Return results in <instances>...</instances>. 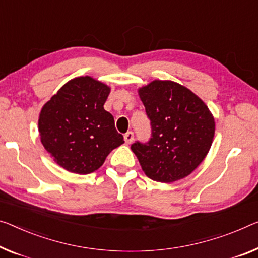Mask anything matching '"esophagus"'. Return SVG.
Instances as JSON below:
<instances>
[{"label":"esophagus","instance_id":"34e87169","mask_svg":"<svg viewBox=\"0 0 258 258\" xmlns=\"http://www.w3.org/2000/svg\"><path fill=\"white\" fill-rule=\"evenodd\" d=\"M134 141V134L132 132H128L124 135V142L126 144H132Z\"/></svg>","mask_w":258,"mask_h":258}]
</instances>
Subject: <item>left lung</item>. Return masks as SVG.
Returning a JSON list of instances; mask_svg holds the SVG:
<instances>
[{
  "instance_id": "obj_1",
  "label": "left lung",
  "mask_w": 258,
  "mask_h": 258,
  "mask_svg": "<svg viewBox=\"0 0 258 258\" xmlns=\"http://www.w3.org/2000/svg\"><path fill=\"white\" fill-rule=\"evenodd\" d=\"M152 137L132 145L145 175L170 183L188 176L205 159L215 136V117L202 99L173 81L156 79L138 89Z\"/></svg>"
}]
</instances>
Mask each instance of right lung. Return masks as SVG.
<instances>
[{"label": "right lung", "instance_id": "1", "mask_svg": "<svg viewBox=\"0 0 258 258\" xmlns=\"http://www.w3.org/2000/svg\"><path fill=\"white\" fill-rule=\"evenodd\" d=\"M109 93V86L93 77H76L42 106L38 121L41 143L68 172L93 173L124 143L113 115L104 108Z\"/></svg>", "mask_w": 258, "mask_h": 258}]
</instances>
